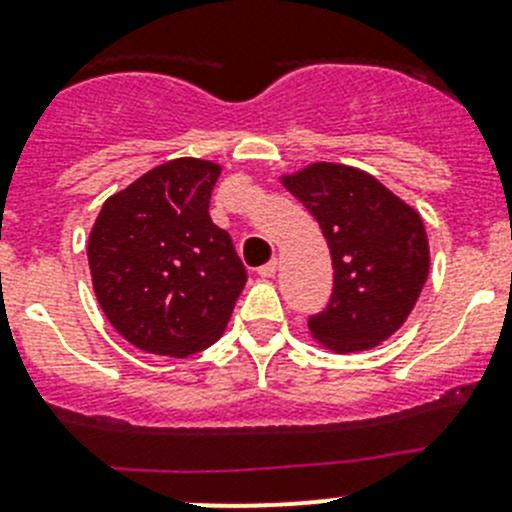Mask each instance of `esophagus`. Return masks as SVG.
<instances>
[{"label":"esophagus","instance_id":"1","mask_svg":"<svg viewBox=\"0 0 512 512\" xmlns=\"http://www.w3.org/2000/svg\"><path fill=\"white\" fill-rule=\"evenodd\" d=\"M276 269H279V264H276V261H269V264L259 266V276L261 279H271V276L276 274Z\"/></svg>","mask_w":512,"mask_h":512}]
</instances>
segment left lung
Instances as JSON below:
<instances>
[{"label":"left lung","mask_w":512,"mask_h":512,"mask_svg":"<svg viewBox=\"0 0 512 512\" xmlns=\"http://www.w3.org/2000/svg\"><path fill=\"white\" fill-rule=\"evenodd\" d=\"M281 183L316 218L332 253V296L309 316L314 339L339 354L382 344L415 309L430 271L420 213L349 165L314 163Z\"/></svg>","instance_id":"left-lung-1"}]
</instances>
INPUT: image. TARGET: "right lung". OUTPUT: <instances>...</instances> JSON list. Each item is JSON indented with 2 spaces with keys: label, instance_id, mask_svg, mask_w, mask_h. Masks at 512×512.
<instances>
[{
  "label": "right lung",
  "instance_id": "1",
  "mask_svg": "<svg viewBox=\"0 0 512 512\" xmlns=\"http://www.w3.org/2000/svg\"><path fill=\"white\" fill-rule=\"evenodd\" d=\"M221 165L178 158L107 198L87 241L95 296L130 344L163 357L211 347L248 274L211 221Z\"/></svg>",
  "mask_w": 512,
  "mask_h": 512
}]
</instances>
